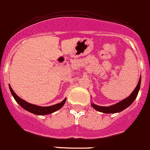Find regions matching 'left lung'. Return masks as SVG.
<instances>
[{"mask_svg": "<svg viewBox=\"0 0 150 150\" xmlns=\"http://www.w3.org/2000/svg\"><path fill=\"white\" fill-rule=\"evenodd\" d=\"M140 85H141V76H140L138 84H137L134 90L132 92V93L129 97L125 98L124 100L118 102L116 104L112 105L110 106H100L96 104H94L93 103H91V105L94 109L99 111V112H103V113H116V112H121L123 110L127 108L129 106H130L133 103V102L135 100V99L137 98L140 89Z\"/></svg>", "mask_w": 150, "mask_h": 150, "instance_id": "8db88e82", "label": "left lung"}]
</instances>
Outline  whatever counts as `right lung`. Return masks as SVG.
Instances as JSON below:
<instances>
[{
	"mask_svg": "<svg viewBox=\"0 0 150 150\" xmlns=\"http://www.w3.org/2000/svg\"><path fill=\"white\" fill-rule=\"evenodd\" d=\"M9 89H10L11 92V95H13V98L15 99V100L16 101V103L21 106L22 108H24L26 110H27L28 112H32V113L35 114V115H47V114L52 113V112H55V111L58 110L59 109H61L63 106L64 105L66 101V98H65L61 103H58V104L53 105L51 106H47V107H42V106L36 105L31 104V103H27V101L24 100L23 99L18 96L13 90L12 89L11 86L9 85Z\"/></svg>",
	"mask_w": 150,
	"mask_h": 150,
	"instance_id": "right-lung-1",
	"label": "right lung"
}]
</instances>
